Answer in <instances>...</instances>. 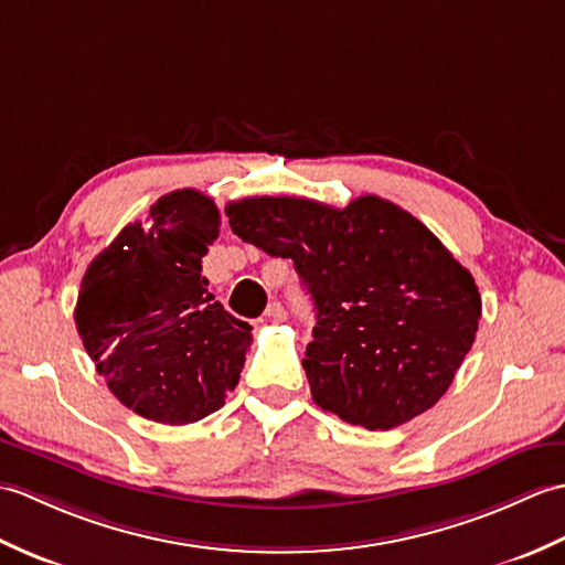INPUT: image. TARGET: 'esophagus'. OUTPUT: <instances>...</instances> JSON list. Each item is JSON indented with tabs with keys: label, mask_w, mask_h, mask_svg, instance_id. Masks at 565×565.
Wrapping results in <instances>:
<instances>
[{
	"label": "esophagus",
	"mask_w": 565,
	"mask_h": 565,
	"mask_svg": "<svg viewBox=\"0 0 565 565\" xmlns=\"http://www.w3.org/2000/svg\"><path fill=\"white\" fill-rule=\"evenodd\" d=\"M266 317L273 319V321H285L287 319V311H285V307L280 302H270L266 307Z\"/></svg>",
	"instance_id": "34e87169"
}]
</instances>
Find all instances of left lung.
Instances as JSON below:
<instances>
[{
    "mask_svg": "<svg viewBox=\"0 0 565 565\" xmlns=\"http://www.w3.org/2000/svg\"><path fill=\"white\" fill-rule=\"evenodd\" d=\"M230 227L292 258L315 302L305 372L323 411L388 430L433 408L481 319L471 273L411 212L377 195L343 210L307 198H244Z\"/></svg>",
    "mask_w": 565,
    "mask_h": 565,
    "instance_id": "left-lung-1",
    "label": "left lung"
}]
</instances>
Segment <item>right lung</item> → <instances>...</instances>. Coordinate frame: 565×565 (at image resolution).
Segmentation results:
<instances>
[{"instance_id": "add662e5", "label": "right lung", "mask_w": 565, "mask_h": 565, "mask_svg": "<svg viewBox=\"0 0 565 565\" xmlns=\"http://www.w3.org/2000/svg\"><path fill=\"white\" fill-rule=\"evenodd\" d=\"M217 236V205L183 188L128 224L82 278L74 321L86 353L113 396L147 420L195 423L239 384L250 326L200 275Z\"/></svg>"}]
</instances>
